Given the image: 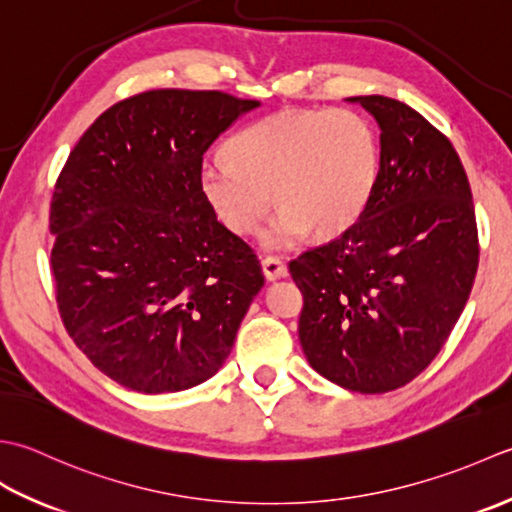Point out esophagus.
Listing matches in <instances>:
<instances>
[{"instance_id": "1", "label": "esophagus", "mask_w": 512, "mask_h": 512, "mask_svg": "<svg viewBox=\"0 0 512 512\" xmlns=\"http://www.w3.org/2000/svg\"><path fill=\"white\" fill-rule=\"evenodd\" d=\"M260 267H263V276H265L267 283H274V280L287 276V267H285L283 260H278V258L267 256V258H263Z\"/></svg>"}]
</instances>
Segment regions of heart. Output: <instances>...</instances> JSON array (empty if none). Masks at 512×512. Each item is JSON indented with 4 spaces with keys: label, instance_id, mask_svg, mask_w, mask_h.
Here are the masks:
<instances>
[{
    "label": "heart",
    "instance_id": "1",
    "mask_svg": "<svg viewBox=\"0 0 512 512\" xmlns=\"http://www.w3.org/2000/svg\"><path fill=\"white\" fill-rule=\"evenodd\" d=\"M375 179L378 139L353 110L269 114L198 168V190L232 234H254L269 203L280 205L263 234L267 249L296 247L311 229L322 238L347 232L367 210Z\"/></svg>",
    "mask_w": 512,
    "mask_h": 512
}]
</instances>
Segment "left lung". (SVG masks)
Returning <instances> with one entry per match:
<instances>
[{"instance_id": "obj_1", "label": "left lung", "mask_w": 512, "mask_h": 512, "mask_svg": "<svg viewBox=\"0 0 512 512\" xmlns=\"http://www.w3.org/2000/svg\"><path fill=\"white\" fill-rule=\"evenodd\" d=\"M380 128L367 210L336 241L291 260L305 307L298 338L322 378L387 393L420 375L462 316L477 274V225L460 156L389 97H349Z\"/></svg>"}]
</instances>
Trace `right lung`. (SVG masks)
<instances>
[{"label": "right lung", "instance_id": "1", "mask_svg": "<svg viewBox=\"0 0 512 512\" xmlns=\"http://www.w3.org/2000/svg\"><path fill=\"white\" fill-rule=\"evenodd\" d=\"M260 106L218 90L114 103L61 170L50 203L59 314L95 367L139 393L210 380L265 278L198 190L207 148Z\"/></svg>", "mask_w": 512, "mask_h": 512}]
</instances>
